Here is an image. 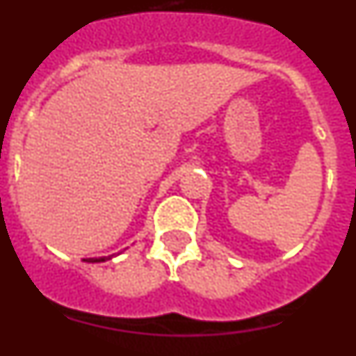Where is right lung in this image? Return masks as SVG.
Segmentation results:
<instances>
[{
    "label": "right lung",
    "instance_id": "right-lung-1",
    "mask_svg": "<svg viewBox=\"0 0 356 356\" xmlns=\"http://www.w3.org/2000/svg\"><path fill=\"white\" fill-rule=\"evenodd\" d=\"M105 260H110V257H102V259H89L87 262H105Z\"/></svg>",
    "mask_w": 356,
    "mask_h": 356
}]
</instances>
